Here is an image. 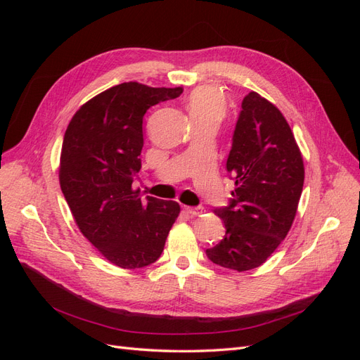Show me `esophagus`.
<instances>
[{
  "label": "esophagus",
  "instance_id": "esophagus-1",
  "mask_svg": "<svg viewBox=\"0 0 360 360\" xmlns=\"http://www.w3.org/2000/svg\"><path fill=\"white\" fill-rule=\"evenodd\" d=\"M184 212H186L189 216H198L204 212L202 207H184Z\"/></svg>",
  "mask_w": 360,
  "mask_h": 360
}]
</instances>
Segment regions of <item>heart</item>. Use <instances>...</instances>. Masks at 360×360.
<instances>
[{"label":"heart","mask_w":360,"mask_h":360,"mask_svg":"<svg viewBox=\"0 0 360 360\" xmlns=\"http://www.w3.org/2000/svg\"><path fill=\"white\" fill-rule=\"evenodd\" d=\"M188 108L191 118H214L219 122L226 112V101L224 93L216 86H200L189 96Z\"/></svg>","instance_id":"1"}]
</instances>
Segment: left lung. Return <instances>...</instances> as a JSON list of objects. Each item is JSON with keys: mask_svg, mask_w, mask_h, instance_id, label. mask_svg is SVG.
<instances>
[{"mask_svg": "<svg viewBox=\"0 0 360 360\" xmlns=\"http://www.w3.org/2000/svg\"><path fill=\"white\" fill-rule=\"evenodd\" d=\"M226 171L236 183L233 198L214 209L225 236L205 254L217 266L245 271L263 264L288 234L304 180L287 120L255 91L242 101Z\"/></svg>", "mask_w": 360, "mask_h": 360, "instance_id": "obj_1", "label": "left lung"}]
</instances>
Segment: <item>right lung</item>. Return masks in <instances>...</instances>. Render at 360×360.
<instances>
[{
	"label": "right lung",
	"instance_id": "obj_1",
	"mask_svg": "<svg viewBox=\"0 0 360 360\" xmlns=\"http://www.w3.org/2000/svg\"><path fill=\"white\" fill-rule=\"evenodd\" d=\"M177 89L138 82L112 86L82 105L64 134L60 184L81 233L112 264L150 266L160 257L180 213L176 201L141 198L143 120L148 108L176 99Z\"/></svg>",
	"mask_w": 360,
	"mask_h": 360
}]
</instances>
